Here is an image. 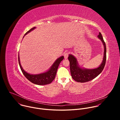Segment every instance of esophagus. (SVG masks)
<instances>
[{
  "instance_id": "34e87169",
  "label": "esophagus",
  "mask_w": 120,
  "mask_h": 120,
  "mask_svg": "<svg viewBox=\"0 0 120 120\" xmlns=\"http://www.w3.org/2000/svg\"><path fill=\"white\" fill-rule=\"evenodd\" d=\"M68 55H69V53L68 52H65L64 54V57L65 59H67L68 56Z\"/></svg>"
}]
</instances>
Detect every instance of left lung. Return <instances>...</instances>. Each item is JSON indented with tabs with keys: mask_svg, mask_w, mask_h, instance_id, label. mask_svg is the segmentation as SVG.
Masks as SVG:
<instances>
[{
	"mask_svg": "<svg viewBox=\"0 0 120 120\" xmlns=\"http://www.w3.org/2000/svg\"><path fill=\"white\" fill-rule=\"evenodd\" d=\"M97 37L102 43L104 47L103 60L98 67L94 69H86L81 67L78 63L76 58L71 54L69 55L68 58L70 62L71 76L73 79L77 82H85L94 79L101 73L105 67L106 59V45L100 32H99Z\"/></svg>",
	"mask_w": 120,
	"mask_h": 120,
	"instance_id": "1",
	"label": "left lung"
}]
</instances>
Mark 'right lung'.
Returning a JSON list of instances; mask_svg holds the SVG:
<instances>
[{
    "mask_svg": "<svg viewBox=\"0 0 120 120\" xmlns=\"http://www.w3.org/2000/svg\"><path fill=\"white\" fill-rule=\"evenodd\" d=\"M35 28H36V27H34L30 29L25 34V36L27 35L28 33H30L31 31L34 30ZM25 36H24V37H25ZM64 56H61V57L57 58L52 64V65L46 72L39 74L33 75L30 74L26 72L23 69V68H22L20 64L19 55V64L23 75L29 81L37 85H45L49 84L52 82L54 80L56 77L59 65L61 62L64 59Z\"/></svg>",
    "mask_w": 120,
    "mask_h": 120,
    "instance_id": "right-lung-1",
    "label": "right lung"
}]
</instances>
